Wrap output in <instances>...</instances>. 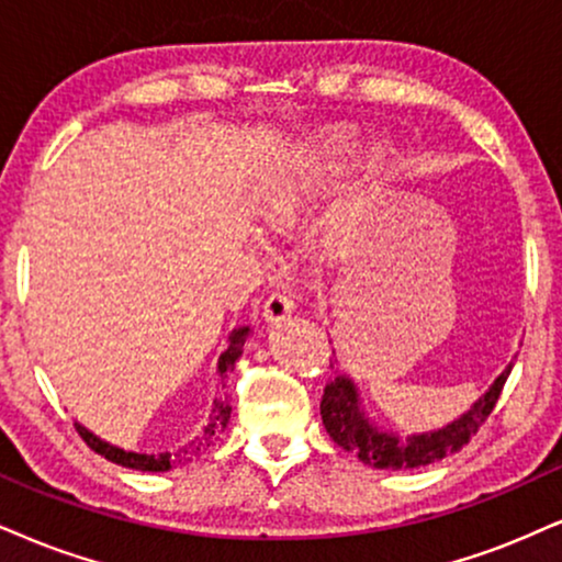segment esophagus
Returning <instances> with one entry per match:
<instances>
[{
    "label": "esophagus",
    "mask_w": 562,
    "mask_h": 562,
    "mask_svg": "<svg viewBox=\"0 0 562 562\" xmlns=\"http://www.w3.org/2000/svg\"><path fill=\"white\" fill-rule=\"evenodd\" d=\"M294 292L292 289H279V292H273L262 304V315H266V321L276 323V321H283L286 315L294 313Z\"/></svg>",
    "instance_id": "obj_1"
}]
</instances>
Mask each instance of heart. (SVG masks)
I'll use <instances>...</instances> for the list:
<instances>
[{
  "instance_id": "b5f03b06",
  "label": "heart",
  "mask_w": 562,
  "mask_h": 562,
  "mask_svg": "<svg viewBox=\"0 0 562 562\" xmlns=\"http://www.w3.org/2000/svg\"><path fill=\"white\" fill-rule=\"evenodd\" d=\"M344 150V145H334L325 156L300 158L296 164H289L286 169L268 177L255 198L260 224L276 232L292 228L302 213L334 184Z\"/></svg>"
}]
</instances>
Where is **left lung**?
Segmentation results:
<instances>
[{
  "label": "left lung",
  "instance_id": "1",
  "mask_svg": "<svg viewBox=\"0 0 562 562\" xmlns=\"http://www.w3.org/2000/svg\"><path fill=\"white\" fill-rule=\"evenodd\" d=\"M510 367L514 364L505 367L501 375L495 378V383L487 387V393L480 401H474V406L467 414H461L459 419H453L442 429H432V432L408 435L406 440L372 425L370 417L364 414L362 401H359L357 385L351 383V378L338 372L323 391V425L336 446L355 453L367 467L391 469V472L427 467V463L446 459L450 453H459L474 438L476 429L493 414L505 380L510 375Z\"/></svg>",
  "mask_w": 562,
  "mask_h": 562
}]
</instances>
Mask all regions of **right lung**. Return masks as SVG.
Here are the masks:
<instances>
[{
  "label": "right lung",
  "mask_w": 562,
  "mask_h": 562,
  "mask_svg": "<svg viewBox=\"0 0 562 562\" xmlns=\"http://www.w3.org/2000/svg\"><path fill=\"white\" fill-rule=\"evenodd\" d=\"M247 338H249L247 325L232 330V336H228V349L218 359V375L221 378H224L228 370H234V364H237L241 351H245ZM228 417H232V406H228V401L226 398L213 401L211 419H207V427L203 429V435L192 442H187V446L179 448L177 453H135V450L116 448V446H112V442L95 438L90 429L78 425V422H75V429H78L80 438L86 440V446L90 450H95L99 456H103L106 461L120 463V467H127V469H137V472H169V469L177 467V463H187V461L198 459L200 453H205V448L211 446L213 438H216L218 432H224V427L228 425Z\"/></svg>",
  "instance_id": "obj_1"
}]
</instances>
